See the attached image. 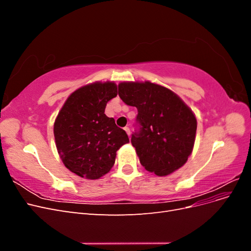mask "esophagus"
<instances>
[{"instance_id": "1", "label": "esophagus", "mask_w": 251, "mask_h": 251, "mask_svg": "<svg viewBox=\"0 0 251 251\" xmlns=\"http://www.w3.org/2000/svg\"><path fill=\"white\" fill-rule=\"evenodd\" d=\"M125 131H126V133L127 134V136H128V137H130V135H131V131H130V127H128V126H126V127H125Z\"/></svg>"}]
</instances>
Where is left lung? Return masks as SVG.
Here are the masks:
<instances>
[{
    "label": "left lung",
    "mask_w": 251,
    "mask_h": 251,
    "mask_svg": "<svg viewBox=\"0 0 251 251\" xmlns=\"http://www.w3.org/2000/svg\"><path fill=\"white\" fill-rule=\"evenodd\" d=\"M118 95L138 110L140 131L131 142L143 168L164 177L183 166L196 139L192 109L172 90L148 80L120 82Z\"/></svg>",
    "instance_id": "8db88e82"
}]
</instances>
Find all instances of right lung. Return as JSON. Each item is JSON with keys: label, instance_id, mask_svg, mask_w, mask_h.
Wrapping results in <instances>:
<instances>
[{"label": "right lung", "instance_id": "right-lung-1", "mask_svg": "<svg viewBox=\"0 0 251 251\" xmlns=\"http://www.w3.org/2000/svg\"><path fill=\"white\" fill-rule=\"evenodd\" d=\"M117 96L114 81H95L75 90L55 118L56 149L66 168L81 178L96 180L115 163L116 151L130 142L126 133L104 114Z\"/></svg>", "mask_w": 251, "mask_h": 251}]
</instances>
